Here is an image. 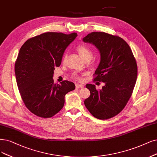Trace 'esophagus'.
Returning a JSON list of instances; mask_svg holds the SVG:
<instances>
[{
  "label": "esophagus",
  "instance_id": "1",
  "mask_svg": "<svg viewBox=\"0 0 157 157\" xmlns=\"http://www.w3.org/2000/svg\"><path fill=\"white\" fill-rule=\"evenodd\" d=\"M75 87H76V89H82L84 87V85H82V84H75Z\"/></svg>",
  "mask_w": 157,
  "mask_h": 157
}]
</instances>
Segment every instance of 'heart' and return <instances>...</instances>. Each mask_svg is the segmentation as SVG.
<instances>
[{
	"label": "heart",
	"mask_w": 157,
	"mask_h": 157,
	"mask_svg": "<svg viewBox=\"0 0 157 157\" xmlns=\"http://www.w3.org/2000/svg\"><path fill=\"white\" fill-rule=\"evenodd\" d=\"M77 50L79 56L83 60H85L87 58H92V52L87 46L84 45H80L78 47ZM77 78L79 79L78 77H77Z\"/></svg>",
	"instance_id": "heart-1"
}]
</instances>
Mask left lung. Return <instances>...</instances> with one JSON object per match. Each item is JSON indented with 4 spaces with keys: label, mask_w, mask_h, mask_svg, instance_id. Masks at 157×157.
Wrapping results in <instances>:
<instances>
[{
    "label": "left lung",
    "mask_w": 157,
    "mask_h": 157,
    "mask_svg": "<svg viewBox=\"0 0 157 157\" xmlns=\"http://www.w3.org/2000/svg\"><path fill=\"white\" fill-rule=\"evenodd\" d=\"M83 41L94 45L100 52L94 80L105 83L100 90L94 85H86L90 95L85 105L98 119L111 118L122 111L132 94L137 78L136 60L129 44L120 37L92 32Z\"/></svg>",
    "instance_id": "obj_1"
}]
</instances>
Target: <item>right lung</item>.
I'll return each mask as SVG.
<instances>
[{"label":"right lung","instance_id":"add662e5","mask_svg":"<svg viewBox=\"0 0 157 157\" xmlns=\"http://www.w3.org/2000/svg\"><path fill=\"white\" fill-rule=\"evenodd\" d=\"M78 36L46 32L23 44L15 64L16 82L22 100L37 117L50 118L63 107L65 96L75 89L74 83L54 84L55 67H59L67 46Z\"/></svg>","mask_w":157,"mask_h":157}]
</instances>
